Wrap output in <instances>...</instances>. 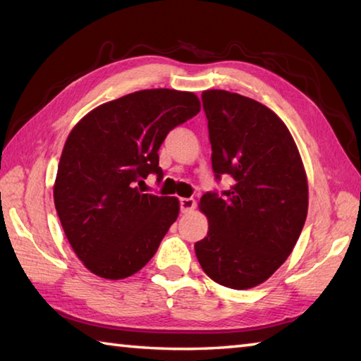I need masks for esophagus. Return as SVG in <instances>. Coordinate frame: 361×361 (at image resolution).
<instances>
[{"instance_id": "1", "label": "esophagus", "mask_w": 361, "mask_h": 361, "mask_svg": "<svg viewBox=\"0 0 361 361\" xmlns=\"http://www.w3.org/2000/svg\"><path fill=\"white\" fill-rule=\"evenodd\" d=\"M194 208H195V200H194V199H191V197L180 199V209H181V213H191Z\"/></svg>"}]
</instances>
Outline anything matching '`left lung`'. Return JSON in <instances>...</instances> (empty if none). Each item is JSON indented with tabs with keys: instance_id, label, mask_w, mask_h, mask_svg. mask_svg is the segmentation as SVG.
<instances>
[{
	"instance_id": "left-lung-1",
	"label": "left lung",
	"mask_w": 361,
	"mask_h": 361,
	"mask_svg": "<svg viewBox=\"0 0 361 361\" xmlns=\"http://www.w3.org/2000/svg\"><path fill=\"white\" fill-rule=\"evenodd\" d=\"M214 178L233 185L202 195L207 237L194 245L214 283L243 290L264 283L289 257L307 214L300 153L281 118L224 90L202 93Z\"/></svg>"
}]
</instances>
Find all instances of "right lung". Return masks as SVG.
Listing matches in <instances>:
<instances>
[{"label":"right lung","instance_id":"obj_1","mask_svg":"<svg viewBox=\"0 0 361 361\" xmlns=\"http://www.w3.org/2000/svg\"><path fill=\"white\" fill-rule=\"evenodd\" d=\"M199 110L194 93L142 90L91 110L71 130L54 199L72 249L91 273L124 279L158 251L180 202L143 194L137 185L152 173L159 185V147Z\"/></svg>","mask_w":361,"mask_h":361}]
</instances>
